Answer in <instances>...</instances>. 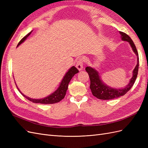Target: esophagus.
<instances>
[{
    "mask_svg": "<svg viewBox=\"0 0 148 148\" xmlns=\"http://www.w3.org/2000/svg\"><path fill=\"white\" fill-rule=\"evenodd\" d=\"M84 59L83 57L79 58V59L78 60L77 63L76 64V66L79 70H82L83 68V63H84Z\"/></svg>",
    "mask_w": 148,
    "mask_h": 148,
    "instance_id": "34e87169",
    "label": "esophagus"
}]
</instances>
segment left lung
Masks as SVG:
<instances>
[{
  "mask_svg": "<svg viewBox=\"0 0 148 148\" xmlns=\"http://www.w3.org/2000/svg\"><path fill=\"white\" fill-rule=\"evenodd\" d=\"M120 34L123 41H128L130 44V46L132 47L133 51L137 56V65H136L135 69L133 70V77L130 79V81L128 84L124 89H114L109 86H107L106 84H105L102 82L99 73H97L96 70L91 68L90 66H87L85 70H86L87 73H88L89 79H90L91 83L89 87H90L93 96L96 97L99 99H113L125 95L133 86L137 77L139 67V57L136 47L133 41H132V39L128 34L123 32H122V31H120Z\"/></svg>",
  "mask_w": 148,
  "mask_h": 148,
  "instance_id": "8db88e82",
  "label": "left lung"
}]
</instances>
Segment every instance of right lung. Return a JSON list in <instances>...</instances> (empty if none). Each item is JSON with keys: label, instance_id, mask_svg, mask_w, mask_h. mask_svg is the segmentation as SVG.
Listing matches in <instances>:
<instances>
[{"label": "right lung", "instance_id": "add662e5", "mask_svg": "<svg viewBox=\"0 0 148 148\" xmlns=\"http://www.w3.org/2000/svg\"><path fill=\"white\" fill-rule=\"evenodd\" d=\"M31 33V31L30 33H29L27 35H26L25 36L22 38L21 39V41L19 42V43L18 44V46L20 44H21L22 42H23L27 38V37L29 36V35ZM78 70L76 68L75 66H72L71 68L69 70L68 72L66 73V75L64 76V77L62 79V81L60 84V86L59 87L57 90L52 93L51 95L49 96L44 99H31V98L25 96L23 93H21L20 91L18 89V91L21 92V94L23 95L25 98L28 99L29 101L33 102L34 103H39V104H55V103L59 102H60L62 99H63L65 95H66V92L67 89H68V86L70 82L71 79L72 78L73 76L76 74L78 73Z\"/></svg>", "mask_w": 148, "mask_h": 148}]
</instances>
